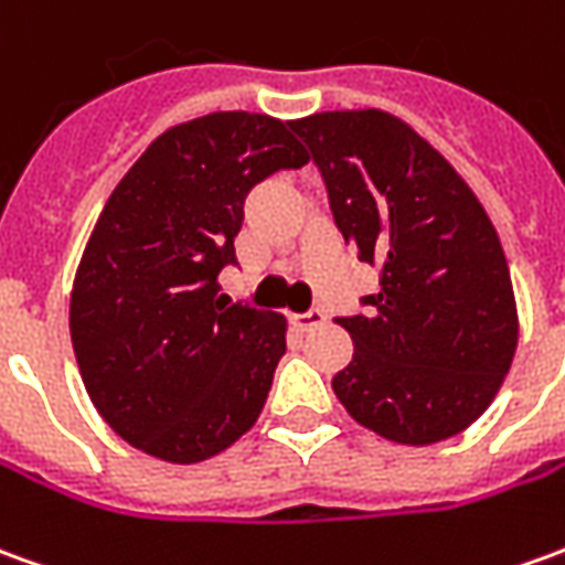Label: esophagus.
<instances>
[{
    "label": "esophagus",
    "instance_id": "obj_1",
    "mask_svg": "<svg viewBox=\"0 0 565 565\" xmlns=\"http://www.w3.org/2000/svg\"><path fill=\"white\" fill-rule=\"evenodd\" d=\"M327 321L323 318L321 309H311V311H302V315H294V327L296 330H302V333H311L315 327H321Z\"/></svg>",
    "mask_w": 565,
    "mask_h": 565
}]
</instances>
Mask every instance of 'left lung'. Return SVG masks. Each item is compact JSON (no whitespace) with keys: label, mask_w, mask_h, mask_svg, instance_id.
<instances>
[{"label":"left lung","mask_w":565,"mask_h":565,"mask_svg":"<svg viewBox=\"0 0 565 565\" xmlns=\"http://www.w3.org/2000/svg\"><path fill=\"white\" fill-rule=\"evenodd\" d=\"M318 164L345 244L379 266L366 315L339 318L354 342L333 392L385 440L428 447L465 431L502 388L516 302L502 242L456 168L382 109L290 121Z\"/></svg>","instance_id":"8db88e82"}]
</instances>
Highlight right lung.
<instances>
[{"mask_svg": "<svg viewBox=\"0 0 565 565\" xmlns=\"http://www.w3.org/2000/svg\"><path fill=\"white\" fill-rule=\"evenodd\" d=\"M309 152L290 125L211 113L156 137L100 211L70 337L90 404L156 459L204 461L254 428L287 351L275 311L223 306L247 192Z\"/></svg>", "mask_w": 565, "mask_h": 565, "instance_id": "1", "label": "right lung"}]
</instances>
